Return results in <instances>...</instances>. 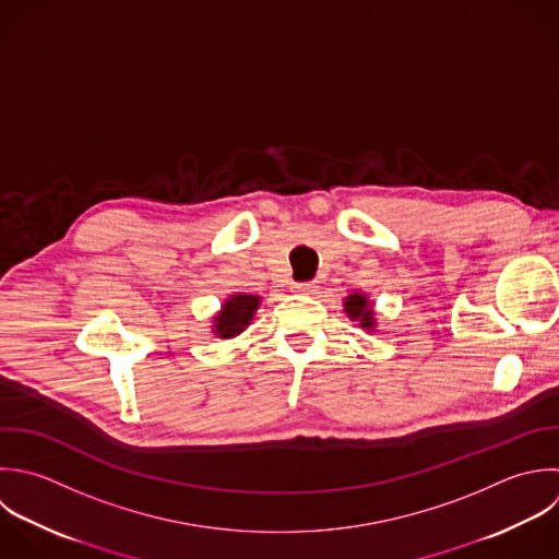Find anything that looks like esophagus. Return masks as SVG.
I'll return each mask as SVG.
<instances>
[{"label":"esophagus","instance_id":"1","mask_svg":"<svg viewBox=\"0 0 559 559\" xmlns=\"http://www.w3.org/2000/svg\"><path fill=\"white\" fill-rule=\"evenodd\" d=\"M292 289H294L296 294L311 296V294H316V292H318V285H316V283H296Z\"/></svg>","mask_w":559,"mask_h":559}]
</instances>
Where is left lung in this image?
Returning a JSON list of instances; mask_svg holds the SVG:
<instances>
[{"label": "left lung", "instance_id": "left-lung-1", "mask_svg": "<svg viewBox=\"0 0 559 559\" xmlns=\"http://www.w3.org/2000/svg\"><path fill=\"white\" fill-rule=\"evenodd\" d=\"M344 311L348 313L350 320H357L361 329H368V331L374 329V311H372V307H370L368 296H364V294H350V296L344 300Z\"/></svg>", "mask_w": 559, "mask_h": 559}]
</instances>
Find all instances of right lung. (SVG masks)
Here are the masks:
<instances>
[{
    "label": "right lung",
    "instance_id": "add662e5",
    "mask_svg": "<svg viewBox=\"0 0 559 559\" xmlns=\"http://www.w3.org/2000/svg\"><path fill=\"white\" fill-rule=\"evenodd\" d=\"M261 296L252 294H235L224 305L222 311L215 316L213 333L222 340L237 337L254 318V311L259 309Z\"/></svg>",
    "mask_w": 559,
    "mask_h": 559
}]
</instances>
